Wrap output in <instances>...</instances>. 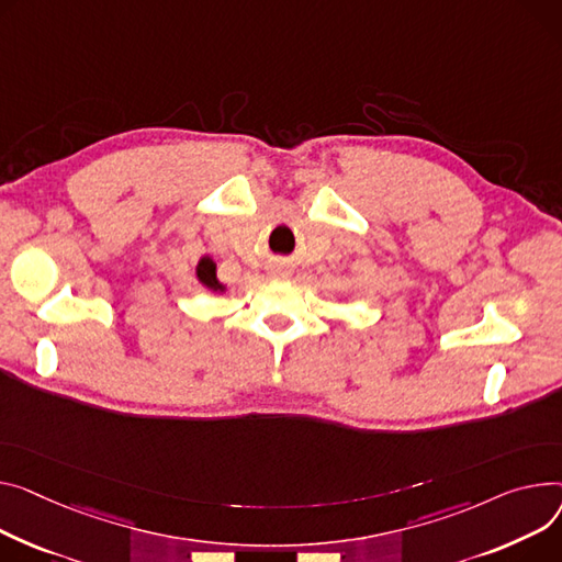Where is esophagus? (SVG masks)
<instances>
[{
	"label": "esophagus",
	"instance_id": "esophagus-1",
	"mask_svg": "<svg viewBox=\"0 0 562 562\" xmlns=\"http://www.w3.org/2000/svg\"><path fill=\"white\" fill-rule=\"evenodd\" d=\"M271 273L278 276V278H284V276H289V267H284V265H280V261H276V265H271Z\"/></svg>",
	"mask_w": 562,
	"mask_h": 562
}]
</instances>
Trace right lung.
I'll list each match as a JSON object with an SVG mask.
<instances>
[{"instance_id":"add662e5","label":"right lung","mask_w":562,"mask_h":562,"mask_svg":"<svg viewBox=\"0 0 562 562\" xmlns=\"http://www.w3.org/2000/svg\"><path fill=\"white\" fill-rule=\"evenodd\" d=\"M196 276H199V280L205 284V286H210V289H214V291H221L223 286L218 284V280H216V267H214V261L210 259V257H203L201 259V265H199V269H196Z\"/></svg>"}]
</instances>
